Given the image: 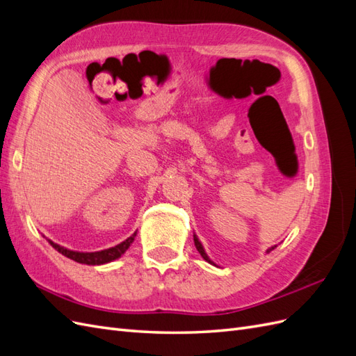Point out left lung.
<instances>
[{
    "mask_svg": "<svg viewBox=\"0 0 356 356\" xmlns=\"http://www.w3.org/2000/svg\"><path fill=\"white\" fill-rule=\"evenodd\" d=\"M195 245H196V248H197V251H199V254L203 257V260H207L208 263H211V264H213L211 260H209V257L207 255V252H204V250H203V246H202V243L199 242V239L196 238V234H195ZM275 248H276V245L275 246H272L270 248V250H267V252H270L272 250H275ZM215 266V264H213Z\"/></svg>",
    "mask_w": 356,
    "mask_h": 356,
    "instance_id": "obj_1",
    "label": "left lung"
}]
</instances>
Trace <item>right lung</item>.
Masks as SVG:
<instances>
[{"label":"right lung","instance_id":"right-lung-1","mask_svg":"<svg viewBox=\"0 0 356 356\" xmlns=\"http://www.w3.org/2000/svg\"><path fill=\"white\" fill-rule=\"evenodd\" d=\"M136 233H134L131 238H127L126 241H123L122 243H118L113 248H108V250H104V251H96V252H79V251H71L67 250V248H63L55 242L49 241V243L55 248L58 252H60L62 255H65L71 260L81 263V264H89V266H99V264H105V263H110L115 258H120L126 251L127 248L131 246V243L134 242Z\"/></svg>","mask_w":356,"mask_h":356}]
</instances>
